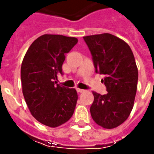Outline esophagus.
<instances>
[{
	"label": "esophagus",
	"mask_w": 154,
	"mask_h": 154,
	"mask_svg": "<svg viewBox=\"0 0 154 154\" xmlns=\"http://www.w3.org/2000/svg\"><path fill=\"white\" fill-rule=\"evenodd\" d=\"M77 92H79V93H81V92H86V90H84V89H80V88H77Z\"/></svg>",
	"instance_id": "1"
}]
</instances>
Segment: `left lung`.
Returning a JSON list of instances; mask_svg holds the SVG:
<instances>
[{"label":"left lung","mask_w":154,"mask_h":154,"mask_svg":"<svg viewBox=\"0 0 154 154\" xmlns=\"http://www.w3.org/2000/svg\"><path fill=\"white\" fill-rule=\"evenodd\" d=\"M92 56L96 73L107 93L92 92L90 111L93 121L104 128H114L126 121L133 109L137 90L138 69L129 45L109 33L83 38Z\"/></svg>","instance_id":"left-lung-1"}]
</instances>
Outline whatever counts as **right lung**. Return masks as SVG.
<instances>
[{
  "instance_id": "add662e5",
  "label": "right lung",
  "mask_w": 154,
  "mask_h": 154,
  "mask_svg": "<svg viewBox=\"0 0 154 154\" xmlns=\"http://www.w3.org/2000/svg\"><path fill=\"white\" fill-rule=\"evenodd\" d=\"M78 43L76 38L45 34L29 47L21 64L22 92L30 112L42 124L56 128L74 114L78 95L74 88L56 84L62 74L65 54Z\"/></svg>"
}]
</instances>
